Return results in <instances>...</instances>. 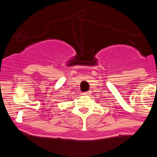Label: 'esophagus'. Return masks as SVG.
Returning a JSON list of instances; mask_svg holds the SVG:
<instances>
[{
    "mask_svg": "<svg viewBox=\"0 0 157 157\" xmlns=\"http://www.w3.org/2000/svg\"><path fill=\"white\" fill-rule=\"evenodd\" d=\"M82 94L86 95V96H88V95L90 94V91H86V92H84V93H82Z\"/></svg>",
    "mask_w": 157,
    "mask_h": 157,
    "instance_id": "1",
    "label": "esophagus"
}]
</instances>
